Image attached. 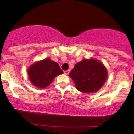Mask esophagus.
<instances>
[{"mask_svg":"<svg viewBox=\"0 0 134 134\" xmlns=\"http://www.w3.org/2000/svg\"><path fill=\"white\" fill-rule=\"evenodd\" d=\"M69 72H70V70H65V71H64V74H65V75H68L69 74Z\"/></svg>","mask_w":134,"mask_h":134,"instance_id":"obj_1","label":"esophagus"}]
</instances>
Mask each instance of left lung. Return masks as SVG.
<instances>
[{"label": "left lung", "mask_w": 134, "mask_h": 134, "mask_svg": "<svg viewBox=\"0 0 134 134\" xmlns=\"http://www.w3.org/2000/svg\"><path fill=\"white\" fill-rule=\"evenodd\" d=\"M107 75L103 64L94 58L78 62L69 74L77 90L85 93L99 90L105 82Z\"/></svg>", "instance_id": "left-lung-1"}]
</instances>
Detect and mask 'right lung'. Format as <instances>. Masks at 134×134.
<instances>
[{"mask_svg": "<svg viewBox=\"0 0 134 134\" xmlns=\"http://www.w3.org/2000/svg\"><path fill=\"white\" fill-rule=\"evenodd\" d=\"M27 72L32 84L39 88H45L55 77L64 73L57 63L50 58L35 62L29 67Z\"/></svg>", "mask_w": 134, "mask_h": 134, "instance_id": "add662e5", "label": "right lung"}]
</instances>
